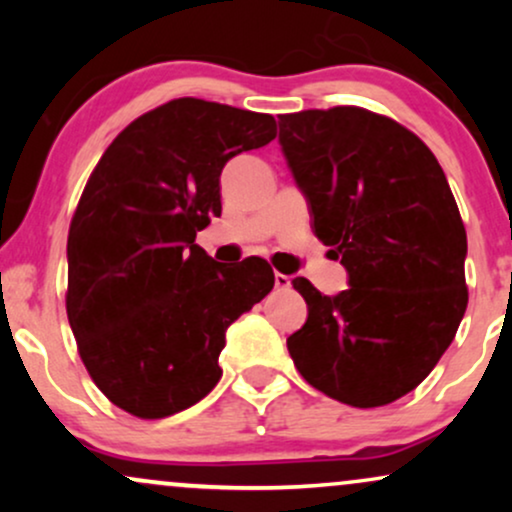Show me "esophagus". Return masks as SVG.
<instances>
[{
    "instance_id": "obj_1",
    "label": "esophagus",
    "mask_w": 512,
    "mask_h": 512,
    "mask_svg": "<svg viewBox=\"0 0 512 512\" xmlns=\"http://www.w3.org/2000/svg\"><path fill=\"white\" fill-rule=\"evenodd\" d=\"M274 284H276V289H289V286H291V276L276 272L274 274Z\"/></svg>"
}]
</instances>
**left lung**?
<instances>
[{"mask_svg":"<svg viewBox=\"0 0 512 512\" xmlns=\"http://www.w3.org/2000/svg\"><path fill=\"white\" fill-rule=\"evenodd\" d=\"M279 142L315 236L349 272L322 296L293 279L308 320L286 339L305 383L358 409L414 390L464 310L467 231L433 151L392 117L356 105L279 117Z\"/></svg>","mask_w":512,"mask_h":512,"instance_id":"obj_1","label":"left lung"}]
</instances>
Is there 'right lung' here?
Returning a JSON list of instances; mask_svg holds the SVG:
<instances>
[{
  "label": "right lung",
  "instance_id": "right-lung-1",
  "mask_svg": "<svg viewBox=\"0 0 512 512\" xmlns=\"http://www.w3.org/2000/svg\"><path fill=\"white\" fill-rule=\"evenodd\" d=\"M276 137L267 113L175 98L122 129L67 238V317L115 407L163 419L219 383L226 330L274 286L267 260L223 267L195 243L221 216V170Z\"/></svg>",
  "mask_w": 512,
  "mask_h": 512
}]
</instances>
